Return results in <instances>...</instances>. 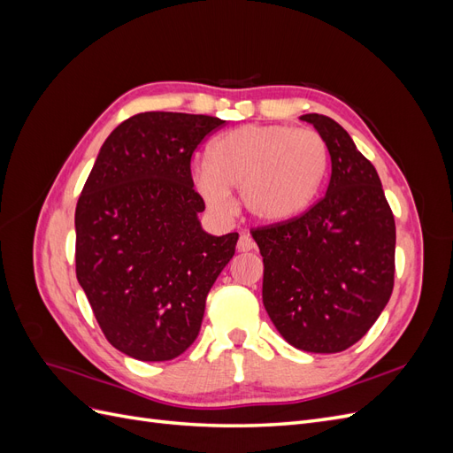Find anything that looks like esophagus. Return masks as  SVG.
<instances>
[{"label":"esophagus","instance_id":"obj_1","mask_svg":"<svg viewBox=\"0 0 453 453\" xmlns=\"http://www.w3.org/2000/svg\"><path fill=\"white\" fill-rule=\"evenodd\" d=\"M236 248H238L240 253H248V251H253V250H255V242H253V238H250L248 234H243V236H240Z\"/></svg>","mask_w":453,"mask_h":453}]
</instances>
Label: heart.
Returning a JSON list of instances; mask_svg holds the SVG:
<instances>
[{"label": "heart", "mask_w": 453, "mask_h": 453, "mask_svg": "<svg viewBox=\"0 0 453 453\" xmlns=\"http://www.w3.org/2000/svg\"><path fill=\"white\" fill-rule=\"evenodd\" d=\"M328 150L313 130L245 125L210 145L196 188L208 208L228 210L226 190H240L243 210L260 223L291 221L310 208L326 173Z\"/></svg>", "instance_id": "heart-1"}]
</instances>
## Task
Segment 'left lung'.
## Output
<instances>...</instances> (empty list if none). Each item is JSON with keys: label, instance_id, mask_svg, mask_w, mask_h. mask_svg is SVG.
Returning <instances> with one entry per match:
<instances>
[{"label": "left lung", "instance_id": "1", "mask_svg": "<svg viewBox=\"0 0 453 453\" xmlns=\"http://www.w3.org/2000/svg\"><path fill=\"white\" fill-rule=\"evenodd\" d=\"M313 125L331 155L325 196L291 221L253 228L265 263L263 303L280 334L310 353L359 342L389 303L395 219L376 168L336 120Z\"/></svg>", "mask_w": 453, "mask_h": 453}]
</instances>
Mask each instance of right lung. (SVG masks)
Segmentation results:
<instances>
[{
    "instance_id": "right-lung-1",
    "label": "right lung",
    "mask_w": 453,
    "mask_h": 453,
    "mask_svg": "<svg viewBox=\"0 0 453 453\" xmlns=\"http://www.w3.org/2000/svg\"><path fill=\"white\" fill-rule=\"evenodd\" d=\"M225 120L147 111L109 134L75 210V272L107 342L138 361H172L200 333L205 298L238 232L202 230L195 149Z\"/></svg>"
}]
</instances>
